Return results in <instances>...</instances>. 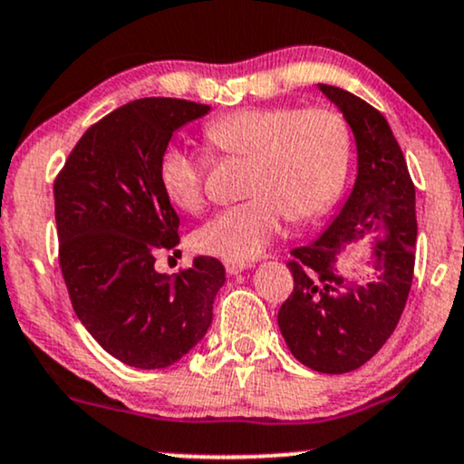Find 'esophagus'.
Segmentation results:
<instances>
[{"label": "esophagus", "mask_w": 464, "mask_h": 464, "mask_svg": "<svg viewBox=\"0 0 464 464\" xmlns=\"http://www.w3.org/2000/svg\"><path fill=\"white\" fill-rule=\"evenodd\" d=\"M225 267H227V272L231 276H237V275H242L244 270H248V267H253L248 264V261H225Z\"/></svg>", "instance_id": "34e87169"}]
</instances>
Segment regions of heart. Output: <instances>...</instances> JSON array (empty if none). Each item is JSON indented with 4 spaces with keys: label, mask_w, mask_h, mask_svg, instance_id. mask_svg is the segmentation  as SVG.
<instances>
[{
    "label": "heart",
    "mask_w": 464,
    "mask_h": 464,
    "mask_svg": "<svg viewBox=\"0 0 464 464\" xmlns=\"http://www.w3.org/2000/svg\"><path fill=\"white\" fill-rule=\"evenodd\" d=\"M205 142L222 155L248 158L250 197L220 209L194 233L200 253L250 261L281 236L285 218L309 220L337 200L350 169V130L331 108L266 105L209 121ZM208 161L181 142L161 149L158 181L177 209L203 205Z\"/></svg>",
    "instance_id": "1"
}]
</instances>
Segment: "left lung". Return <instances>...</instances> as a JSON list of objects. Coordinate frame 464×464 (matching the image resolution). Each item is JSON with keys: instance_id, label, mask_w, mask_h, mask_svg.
I'll list each match as a JSON object with an SVG mask.
<instances>
[{"instance_id": "obj_1", "label": "left lung", "mask_w": 464, "mask_h": 464, "mask_svg": "<svg viewBox=\"0 0 464 464\" xmlns=\"http://www.w3.org/2000/svg\"><path fill=\"white\" fill-rule=\"evenodd\" d=\"M317 88L353 130L356 179L320 237L292 250L294 292L278 309V328L303 365L345 373L382 348L406 306L415 267V186L381 111L343 88ZM362 237H372L366 266H345L347 246Z\"/></svg>"}]
</instances>
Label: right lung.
Wrapping results in <instances>:
<instances>
[{
  "label": "right lung",
  "mask_w": 464,
  "mask_h": 464,
  "mask_svg": "<svg viewBox=\"0 0 464 464\" xmlns=\"http://www.w3.org/2000/svg\"><path fill=\"white\" fill-rule=\"evenodd\" d=\"M211 108L147 97L92 125L55 179L60 267L72 309L99 345L130 367L175 365L205 337L225 266L197 256L172 278L155 250L179 244V216L158 181L172 133Z\"/></svg>",
  "instance_id": "obj_1"
}]
</instances>
